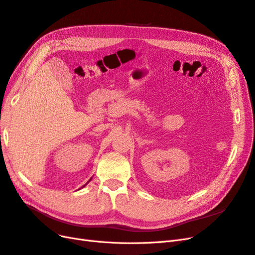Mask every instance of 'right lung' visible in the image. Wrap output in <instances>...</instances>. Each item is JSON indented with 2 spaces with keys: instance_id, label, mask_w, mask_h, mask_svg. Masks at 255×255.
<instances>
[{
  "instance_id": "obj_1",
  "label": "right lung",
  "mask_w": 255,
  "mask_h": 255,
  "mask_svg": "<svg viewBox=\"0 0 255 255\" xmlns=\"http://www.w3.org/2000/svg\"><path fill=\"white\" fill-rule=\"evenodd\" d=\"M84 186H85V185H84Z\"/></svg>"
}]
</instances>
